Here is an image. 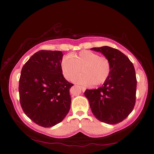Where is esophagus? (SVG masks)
I'll return each instance as SVG.
<instances>
[{
	"mask_svg": "<svg viewBox=\"0 0 154 154\" xmlns=\"http://www.w3.org/2000/svg\"><path fill=\"white\" fill-rule=\"evenodd\" d=\"M79 88L82 89V90L83 91V92H85V90H86V88H85V87H83V86H79Z\"/></svg>",
	"mask_w": 154,
	"mask_h": 154,
	"instance_id": "34e87169",
	"label": "esophagus"
}]
</instances>
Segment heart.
Segmentation results:
<instances>
[{
	"mask_svg": "<svg viewBox=\"0 0 154 154\" xmlns=\"http://www.w3.org/2000/svg\"><path fill=\"white\" fill-rule=\"evenodd\" d=\"M75 82L82 85H98L105 83L111 74L110 60L105 56H100L97 53L83 50L78 54L65 56L60 62V69L65 79L71 80L75 75Z\"/></svg>",
	"mask_w": 154,
	"mask_h": 154,
	"instance_id": "1",
	"label": "heart"
}]
</instances>
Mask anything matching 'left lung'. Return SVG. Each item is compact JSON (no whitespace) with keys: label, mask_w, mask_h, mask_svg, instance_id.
<instances>
[{"label":"left lung","mask_w":154,"mask_h":154,"mask_svg":"<svg viewBox=\"0 0 154 154\" xmlns=\"http://www.w3.org/2000/svg\"><path fill=\"white\" fill-rule=\"evenodd\" d=\"M90 49L100 52L110 60L111 71L102 86L86 90L85 96L96 119L109 124H118L129 116L136 102L137 82L133 64L122 52L111 47Z\"/></svg>","instance_id":"left-lung-1"}]
</instances>
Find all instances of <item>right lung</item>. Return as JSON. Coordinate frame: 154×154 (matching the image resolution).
I'll return each instance as SVG.
<instances>
[{"label":"right lung","instance_id":"add662e5","mask_svg":"<svg viewBox=\"0 0 154 154\" xmlns=\"http://www.w3.org/2000/svg\"><path fill=\"white\" fill-rule=\"evenodd\" d=\"M60 51L41 50L23 66L19 81L20 105L36 124L48 128L61 122L71 108L69 90L60 69Z\"/></svg>","mask_w":154,"mask_h":154}]
</instances>
